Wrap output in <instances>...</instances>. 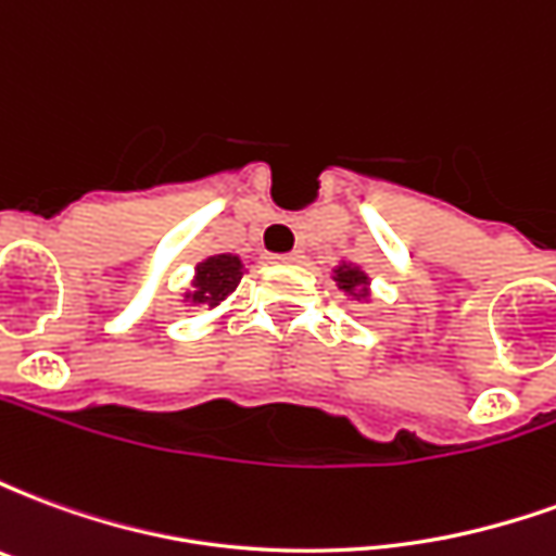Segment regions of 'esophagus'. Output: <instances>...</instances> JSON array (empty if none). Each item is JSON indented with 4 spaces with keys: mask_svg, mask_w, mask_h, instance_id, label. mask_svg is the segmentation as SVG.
<instances>
[{
    "mask_svg": "<svg viewBox=\"0 0 556 556\" xmlns=\"http://www.w3.org/2000/svg\"><path fill=\"white\" fill-rule=\"evenodd\" d=\"M267 262H274V265H298V262H303V253L301 250H291V253L282 255H267Z\"/></svg>",
    "mask_w": 556,
    "mask_h": 556,
    "instance_id": "34e87169",
    "label": "esophagus"
}]
</instances>
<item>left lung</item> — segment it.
Here are the masks:
<instances>
[{"mask_svg":"<svg viewBox=\"0 0 556 556\" xmlns=\"http://www.w3.org/2000/svg\"><path fill=\"white\" fill-rule=\"evenodd\" d=\"M333 282L339 291H345L351 301H369V274L361 265L339 262L333 267Z\"/></svg>","mask_w":556,"mask_h":556,"instance_id":"1","label":"left lung"}]
</instances>
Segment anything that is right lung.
<instances>
[{"mask_svg":"<svg viewBox=\"0 0 556 556\" xmlns=\"http://www.w3.org/2000/svg\"><path fill=\"white\" fill-rule=\"evenodd\" d=\"M243 277V262L241 255L235 253H217L207 255L205 262L195 265L193 274V289L184 294V303L190 306H219V303L229 298L231 291L238 289V282Z\"/></svg>","mask_w":556,"mask_h":556,"instance_id":"right-lung-1","label":"right lung"}]
</instances>
